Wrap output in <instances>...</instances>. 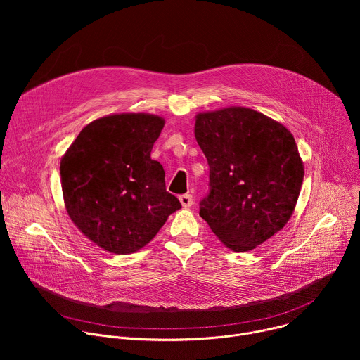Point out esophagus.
Segmentation results:
<instances>
[{
  "mask_svg": "<svg viewBox=\"0 0 360 360\" xmlns=\"http://www.w3.org/2000/svg\"><path fill=\"white\" fill-rule=\"evenodd\" d=\"M179 200H181L184 208H191L192 205H193V198H192L191 193H184V195H181V196H179Z\"/></svg>",
  "mask_w": 360,
  "mask_h": 360,
  "instance_id": "obj_1",
  "label": "esophagus"
}]
</instances>
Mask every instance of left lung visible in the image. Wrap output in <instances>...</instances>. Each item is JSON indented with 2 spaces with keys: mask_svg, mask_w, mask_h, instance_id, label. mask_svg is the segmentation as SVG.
<instances>
[{
  "mask_svg": "<svg viewBox=\"0 0 360 360\" xmlns=\"http://www.w3.org/2000/svg\"><path fill=\"white\" fill-rule=\"evenodd\" d=\"M195 138L210 165L199 215L229 249L246 252L289 221L303 181L292 134L249 108L198 114Z\"/></svg>",
  "mask_w": 360,
  "mask_h": 360,
  "instance_id": "obj_1",
  "label": "left lung"
}]
</instances>
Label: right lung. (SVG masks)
<instances>
[{
    "mask_svg": "<svg viewBox=\"0 0 360 360\" xmlns=\"http://www.w3.org/2000/svg\"><path fill=\"white\" fill-rule=\"evenodd\" d=\"M164 120L120 114L86 125L61 160L70 218L102 249L127 255L145 246L181 208L165 188V171L150 160Z\"/></svg>",
    "mask_w": 360,
    "mask_h": 360,
    "instance_id": "add662e5",
    "label": "right lung"
}]
</instances>
